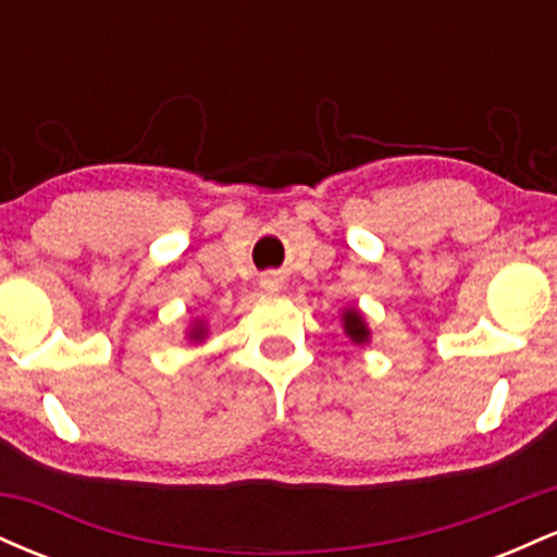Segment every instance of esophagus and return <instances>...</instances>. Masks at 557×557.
Masks as SVG:
<instances>
[{"label":"esophagus","instance_id":"1","mask_svg":"<svg viewBox=\"0 0 557 557\" xmlns=\"http://www.w3.org/2000/svg\"><path fill=\"white\" fill-rule=\"evenodd\" d=\"M280 285H283V280H280L277 274H267V277H261V287H264V290H277Z\"/></svg>","mask_w":557,"mask_h":557}]
</instances>
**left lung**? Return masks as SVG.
<instances>
[{
  "mask_svg": "<svg viewBox=\"0 0 557 557\" xmlns=\"http://www.w3.org/2000/svg\"><path fill=\"white\" fill-rule=\"evenodd\" d=\"M343 322H345V332H348V335H350V341L367 343L369 330H367V324H363V319H361L359 311H348V314L343 317Z\"/></svg>",
  "mask_w": 557,
  "mask_h": 557,
  "instance_id": "1",
  "label": "left lung"
}]
</instances>
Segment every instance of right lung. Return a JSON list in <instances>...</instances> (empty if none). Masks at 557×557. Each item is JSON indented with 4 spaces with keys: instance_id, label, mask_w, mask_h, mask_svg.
<instances>
[{
    "instance_id": "obj_1",
    "label": "right lung",
    "mask_w": 557,
    "mask_h": 557,
    "mask_svg": "<svg viewBox=\"0 0 557 557\" xmlns=\"http://www.w3.org/2000/svg\"><path fill=\"white\" fill-rule=\"evenodd\" d=\"M194 337H203V330H201V324H198V327L194 330Z\"/></svg>"
}]
</instances>
